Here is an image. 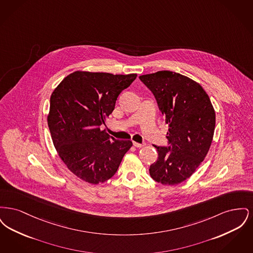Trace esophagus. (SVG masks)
Masks as SVG:
<instances>
[{
    "mask_svg": "<svg viewBox=\"0 0 253 253\" xmlns=\"http://www.w3.org/2000/svg\"><path fill=\"white\" fill-rule=\"evenodd\" d=\"M132 145L135 147V148H141L143 145L140 144V143H137V142H133Z\"/></svg>",
    "mask_w": 253,
    "mask_h": 253,
    "instance_id": "34e87169",
    "label": "esophagus"
}]
</instances>
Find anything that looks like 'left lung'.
Instances as JSON below:
<instances>
[{
	"mask_svg": "<svg viewBox=\"0 0 253 253\" xmlns=\"http://www.w3.org/2000/svg\"><path fill=\"white\" fill-rule=\"evenodd\" d=\"M154 94L169 125L168 146H155L158 158L149 169L154 180L175 185L188 179L207 156L215 113L201 85L178 73L158 71L139 77Z\"/></svg>",
	"mask_w": 253,
	"mask_h": 253,
	"instance_id": "1",
	"label": "left lung"
}]
</instances>
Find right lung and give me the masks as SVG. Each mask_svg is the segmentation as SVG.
Listing matches in <instances>:
<instances>
[{
	"label": "right lung",
	"mask_w": 253,
	"mask_h": 253,
	"mask_svg": "<svg viewBox=\"0 0 253 253\" xmlns=\"http://www.w3.org/2000/svg\"><path fill=\"white\" fill-rule=\"evenodd\" d=\"M136 74L72 73L50 97L49 131L59 156L73 173L91 184L110 179L132 147L100 131L121 92Z\"/></svg>",
	"instance_id": "1"
}]
</instances>
